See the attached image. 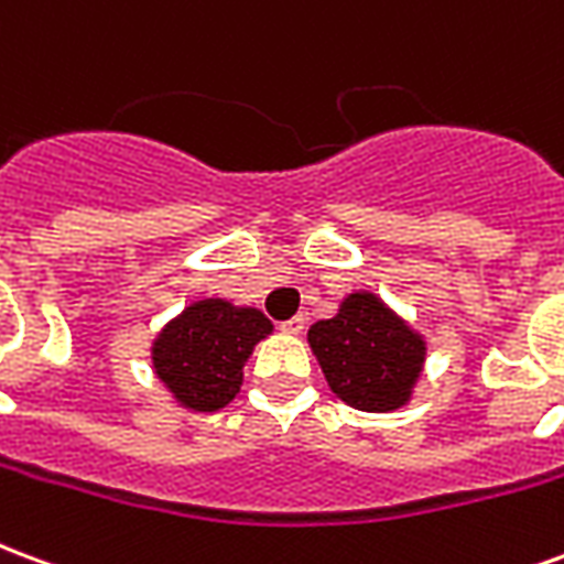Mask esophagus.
Segmentation results:
<instances>
[{"label":"esophagus","instance_id":"esophagus-1","mask_svg":"<svg viewBox=\"0 0 564 564\" xmlns=\"http://www.w3.org/2000/svg\"><path fill=\"white\" fill-rule=\"evenodd\" d=\"M283 332H290V335H299V332L305 329V314H295L293 319H286V323H281Z\"/></svg>","mask_w":564,"mask_h":564}]
</instances>
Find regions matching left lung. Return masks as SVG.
I'll return each instance as SVG.
<instances>
[{
  "mask_svg": "<svg viewBox=\"0 0 564 564\" xmlns=\"http://www.w3.org/2000/svg\"><path fill=\"white\" fill-rule=\"evenodd\" d=\"M307 341L332 392L356 411L408 402L425 354L420 335L368 293H354L335 317L314 323Z\"/></svg>",
  "mask_w": 564,
  "mask_h": 564,
  "instance_id": "obj_1",
  "label": "left lung"
}]
</instances>
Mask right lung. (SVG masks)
<instances>
[{
    "label": "right lung",
    "mask_w": 564,
    "mask_h": 564,
    "mask_svg": "<svg viewBox=\"0 0 564 564\" xmlns=\"http://www.w3.org/2000/svg\"><path fill=\"white\" fill-rule=\"evenodd\" d=\"M269 332V317L257 307L208 299L186 307L162 332L153 344V368L177 402L193 411H217L235 399L247 356Z\"/></svg>",
    "instance_id": "1"
}]
</instances>
